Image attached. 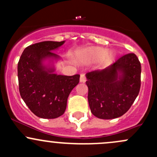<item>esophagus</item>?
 Segmentation results:
<instances>
[{
  "mask_svg": "<svg viewBox=\"0 0 157 157\" xmlns=\"http://www.w3.org/2000/svg\"><path fill=\"white\" fill-rule=\"evenodd\" d=\"M86 80V76H85L84 74H80V81L81 83H85Z\"/></svg>",
  "mask_w": 157,
  "mask_h": 157,
  "instance_id": "34e87169",
  "label": "esophagus"
}]
</instances>
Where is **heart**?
Returning <instances> with one entry per match:
<instances>
[{
  "label": "heart",
  "mask_w": 157,
  "mask_h": 157,
  "mask_svg": "<svg viewBox=\"0 0 157 157\" xmlns=\"http://www.w3.org/2000/svg\"><path fill=\"white\" fill-rule=\"evenodd\" d=\"M77 57L80 60L86 62H96L102 58L108 61L112 58V54L107 52L106 49L100 47H92L81 51L78 53Z\"/></svg>",
  "instance_id": "1"
}]
</instances>
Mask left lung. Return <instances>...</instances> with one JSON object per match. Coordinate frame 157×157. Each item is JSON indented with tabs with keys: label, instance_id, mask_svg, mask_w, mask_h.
Instances as JSON below:
<instances>
[{
	"label": "left lung",
	"instance_id": "1",
	"mask_svg": "<svg viewBox=\"0 0 157 157\" xmlns=\"http://www.w3.org/2000/svg\"><path fill=\"white\" fill-rule=\"evenodd\" d=\"M141 65L135 54L118 58L103 70L86 74L90 110L101 119L121 116L131 108L140 88Z\"/></svg>",
	"mask_w": 157,
	"mask_h": 157
}]
</instances>
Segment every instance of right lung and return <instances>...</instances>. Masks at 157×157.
I'll list each match as a JSON object with an SVG mask.
<instances>
[{
  "mask_svg": "<svg viewBox=\"0 0 157 157\" xmlns=\"http://www.w3.org/2000/svg\"><path fill=\"white\" fill-rule=\"evenodd\" d=\"M64 43L45 41L24 49L17 66L20 96L31 112L42 118H56L65 112L67 98L80 81V75H58L44 65L48 58L58 59L53 51Z\"/></svg>",
  "mask_w": 157,
  "mask_h": 157,
  "instance_id": "obj_1",
  "label": "right lung"
}]
</instances>
